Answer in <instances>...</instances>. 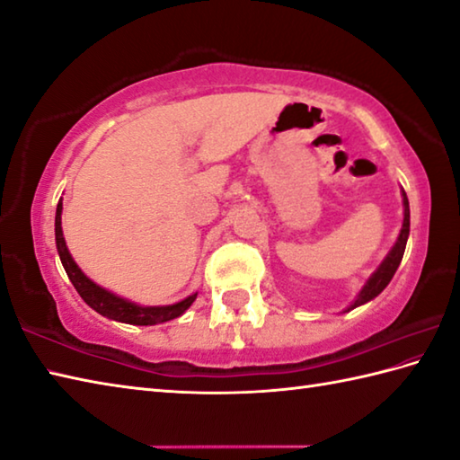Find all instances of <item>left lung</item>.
I'll return each mask as SVG.
<instances>
[{
	"mask_svg": "<svg viewBox=\"0 0 460 460\" xmlns=\"http://www.w3.org/2000/svg\"><path fill=\"white\" fill-rule=\"evenodd\" d=\"M401 195H402V225H401V231H399V237L394 241V245L391 247L389 253L383 259V263L375 269V273L367 279V283L361 287V291L357 293L355 301L349 305L345 309V313L353 311L357 307H361V305L373 301L376 295H381L383 289L386 285L391 283L393 275L397 273V269L402 261L404 255V247H407V239H409V231H411V209H409V199H407V193L401 189Z\"/></svg>",
	"mask_w": 460,
	"mask_h": 460,
	"instance_id": "1",
	"label": "left lung"
}]
</instances>
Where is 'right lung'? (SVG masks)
Segmentation results:
<instances>
[{"label":"right lung","mask_w":460,"mask_h":460,"mask_svg":"<svg viewBox=\"0 0 460 460\" xmlns=\"http://www.w3.org/2000/svg\"><path fill=\"white\" fill-rule=\"evenodd\" d=\"M61 211L63 203L59 199L58 211H56V245L58 253L61 259V265L66 269L69 281L74 283L75 291L81 295L89 307L97 311L103 317L119 323H128V325H159V323H167L171 319L181 317V314L191 307L193 301L197 299V293H191L185 296L183 301H177L173 305H137L129 299H123V296L115 295L111 291L103 289L97 283H93L84 271H81L79 265L71 257L69 249L66 245V237H63L61 229Z\"/></svg>","instance_id":"right-lung-1"}]
</instances>
